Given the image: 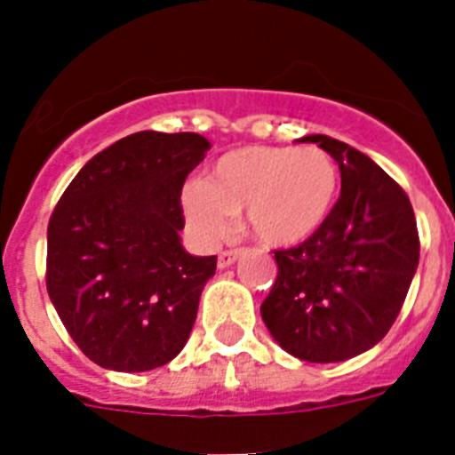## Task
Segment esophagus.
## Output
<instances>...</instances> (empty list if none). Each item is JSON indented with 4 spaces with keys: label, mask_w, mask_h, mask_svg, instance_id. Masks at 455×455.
Returning <instances> with one entry per match:
<instances>
[{
    "label": "esophagus",
    "mask_w": 455,
    "mask_h": 455,
    "mask_svg": "<svg viewBox=\"0 0 455 455\" xmlns=\"http://www.w3.org/2000/svg\"><path fill=\"white\" fill-rule=\"evenodd\" d=\"M241 255V251H223L219 255V268H228L230 264L236 262V257Z\"/></svg>",
    "instance_id": "34e87169"
}]
</instances>
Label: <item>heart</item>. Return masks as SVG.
<instances>
[{
    "mask_svg": "<svg viewBox=\"0 0 455 455\" xmlns=\"http://www.w3.org/2000/svg\"><path fill=\"white\" fill-rule=\"evenodd\" d=\"M339 196V168L316 146H246L216 159L207 180L182 188V212L207 243L225 239L246 212L248 230L273 248L299 246L325 225Z\"/></svg>",
    "mask_w": 455,
    "mask_h": 455,
    "instance_id": "obj_1",
    "label": "heart"
}]
</instances>
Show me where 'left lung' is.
Masks as SVG:
<instances>
[{
	"instance_id": "left-lung-1",
	"label": "left lung",
	"mask_w": 455,
	"mask_h": 455,
	"mask_svg": "<svg viewBox=\"0 0 455 455\" xmlns=\"http://www.w3.org/2000/svg\"><path fill=\"white\" fill-rule=\"evenodd\" d=\"M339 164L331 219L296 248L275 251L277 277L262 319L305 363H341L387 335L419 264V235L403 188L355 148L303 136Z\"/></svg>"
}]
</instances>
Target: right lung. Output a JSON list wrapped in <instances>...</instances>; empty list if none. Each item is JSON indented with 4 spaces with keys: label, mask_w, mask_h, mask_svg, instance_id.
Here are the masks:
<instances>
[{
    "label": "right lung",
    "mask_w": 455,
    "mask_h": 455,
    "mask_svg": "<svg viewBox=\"0 0 455 455\" xmlns=\"http://www.w3.org/2000/svg\"><path fill=\"white\" fill-rule=\"evenodd\" d=\"M209 148L193 132L124 136L92 156L52 212L47 293L100 367H164L191 335L216 255L182 248L180 196Z\"/></svg>",
    "instance_id": "right-lung-1"
}]
</instances>
